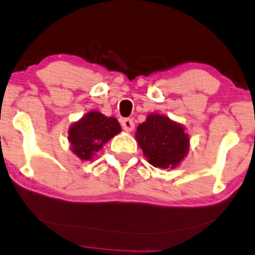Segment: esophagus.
<instances>
[{"instance_id": "34e87169", "label": "esophagus", "mask_w": 255, "mask_h": 255, "mask_svg": "<svg viewBox=\"0 0 255 255\" xmlns=\"http://www.w3.org/2000/svg\"><path fill=\"white\" fill-rule=\"evenodd\" d=\"M122 127L125 131H132L133 128H135V124H133L132 119H128V118H127V119H124L122 122Z\"/></svg>"}]
</instances>
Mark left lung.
<instances>
[{
    "label": "left lung",
    "mask_w": 255,
    "mask_h": 255,
    "mask_svg": "<svg viewBox=\"0 0 255 255\" xmlns=\"http://www.w3.org/2000/svg\"><path fill=\"white\" fill-rule=\"evenodd\" d=\"M135 137L148 163L155 168H176L190 148L185 128L161 114H149L138 125Z\"/></svg>",
    "instance_id": "8db88e82"
}]
</instances>
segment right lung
<instances>
[{"label":"right lung","instance_id":"add662e5","mask_svg":"<svg viewBox=\"0 0 255 255\" xmlns=\"http://www.w3.org/2000/svg\"><path fill=\"white\" fill-rule=\"evenodd\" d=\"M122 131L120 124L113 117H106L97 111L86 113L69 128L72 152L81 160H91L94 155L112 137Z\"/></svg>","mask_w":255,"mask_h":255}]
</instances>
